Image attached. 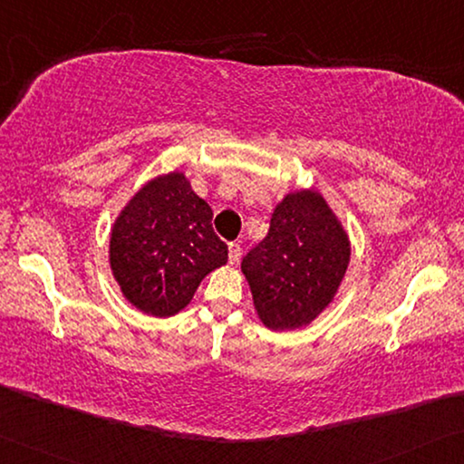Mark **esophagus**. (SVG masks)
Segmentation results:
<instances>
[{
    "label": "esophagus",
    "instance_id": "obj_1",
    "mask_svg": "<svg viewBox=\"0 0 464 464\" xmlns=\"http://www.w3.org/2000/svg\"><path fill=\"white\" fill-rule=\"evenodd\" d=\"M240 255H242V246L238 242H230V246H227V259H230V263H238Z\"/></svg>",
    "mask_w": 464,
    "mask_h": 464
}]
</instances>
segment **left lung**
Masks as SVG:
<instances>
[{"label": "left lung", "mask_w": 464, "mask_h": 464, "mask_svg": "<svg viewBox=\"0 0 464 464\" xmlns=\"http://www.w3.org/2000/svg\"><path fill=\"white\" fill-rule=\"evenodd\" d=\"M351 245L315 190L292 192L277 205L269 232L242 259L255 309L269 330L311 324L340 286Z\"/></svg>", "instance_id": "1"}]
</instances>
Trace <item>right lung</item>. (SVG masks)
<instances>
[{
	"label": "right lung",
	"mask_w": 464,
	"mask_h": 464,
	"mask_svg": "<svg viewBox=\"0 0 464 464\" xmlns=\"http://www.w3.org/2000/svg\"><path fill=\"white\" fill-rule=\"evenodd\" d=\"M211 208L174 172L145 184L111 230L110 263L137 309L169 317L190 303L205 276L227 261Z\"/></svg>",
	"instance_id": "add662e5"
}]
</instances>
